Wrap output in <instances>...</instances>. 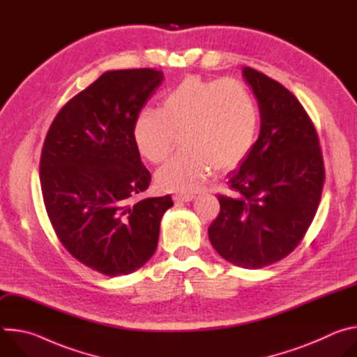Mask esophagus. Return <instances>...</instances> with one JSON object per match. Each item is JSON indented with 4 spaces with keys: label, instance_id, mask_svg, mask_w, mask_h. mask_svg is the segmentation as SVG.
<instances>
[{
    "label": "esophagus",
    "instance_id": "1",
    "mask_svg": "<svg viewBox=\"0 0 357 357\" xmlns=\"http://www.w3.org/2000/svg\"><path fill=\"white\" fill-rule=\"evenodd\" d=\"M196 196L193 193H178L174 196L175 202H190L193 200Z\"/></svg>",
    "mask_w": 357,
    "mask_h": 357
}]
</instances>
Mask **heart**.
<instances>
[{
	"label": "heart",
	"mask_w": 357,
	"mask_h": 357,
	"mask_svg": "<svg viewBox=\"0 0 357 357\" xmlns=\"http://www.w3.org/2000/svg\"><path fill=\"white\" fill-rule=\"evenodd\" d=\"M259 110L247 86L237 79H183L161 107L139 110L132 139L152 164L168 158L179 135L182 151L155 176L167 192H195L212 169L238 167L256 144Z\"/></svg>",
	"instance_id": "heart-1"
}]
</instances>
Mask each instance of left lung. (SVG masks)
I'll return each mask as SVG.
<instances>
[{"label":"left lung","mask_w":357,"mask_h":357,"mask_svg":"<svg viewBox=\"0 0 357 357\" xmlns=\"http://www.w3.org/2000/svg\"><path fill=\"white\" fill-rule=\"evenodd\" d=\"M260 109V135L240 168L229 174L234 196L219 195L208 233L229 263L263 268L287 257L310 229L325 182L315 127L281 83L243 69Z\"/></svg>","instance_id":"obj_1"}]
</instances>
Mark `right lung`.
Instances as JSON below:
<instances>
[{"label": "right lung", "instance_id": "add662e5", "mask_svg": "<svg viewBox=\"0 0 357 357\" xmlns=\"http://www.w3.org/2000/svg\"><path fill=\"white\" fill-rule=\"evenodd\" d=\"M154 69L112 70L70 98L46 134L40 189L52 227L82 264L109 277L141 268L157 250L169 195L135 199L151 174L132 139L139 110L162 84Z\"/></svg>", "mask_w": 357, "mask_h": 357}]
</instances>
